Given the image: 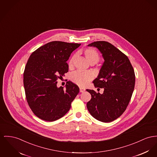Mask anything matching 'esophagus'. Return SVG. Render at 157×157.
<instances>
[{
    "mask_svg": "<svg viewBox=\"0 0 157 157\" xmlns=\"http://www.w3.org/2000/svg\"><path fill=\"white\" fill-rule=\"evenodd\" d=\"M85 91V89L83 88V87H80V92H83Z\"/></svg>",
    "mask_w": 157,
    "mask_h": 157,
    "instance_id": "1",
    "label": "esophagus"
}]
</instances>
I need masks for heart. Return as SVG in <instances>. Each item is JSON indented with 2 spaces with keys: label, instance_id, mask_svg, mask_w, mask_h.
Instances as JSON below:
<instances>
[{
  "label": "heart",
  "instance_id": "obj_1",
  "mask_svg": "<svg viewBox=\"0 0 157 157\" xmlns=\"http://www.w3.org/2000/svg\"><path fill=\"white\" fill-rule=\"evenodd\" d=\"M83 53L87 60L90 63H95L99 60V55L98 52L93 48H88L83 51ZM75 56L71 58L68 62L69 68H72L73 66L74 59ZM93 78V74L89 71H77L71 74L70 79L74 83L80 86H84Z\"/></svg>",
  "mask_w": 157,
  "mask_h": 157
}]
</instances>
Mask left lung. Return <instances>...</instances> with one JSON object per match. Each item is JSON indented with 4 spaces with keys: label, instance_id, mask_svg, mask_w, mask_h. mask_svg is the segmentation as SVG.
Listing matches in <instances>:
<instances>
[{
    "label": "left lung",
    "instance_id": "1",
    "mask_svg": "<svg viewBox=\"0 0 157 157\" xmlns=\"http://www.w3.org/2000/svg\"><path fill=\"white\" fill-rule=\"evenodd\" d=\"M89 46L96 47L104 59L98 76L93 81L95 87L104 88V93L87 89L91 99L87 108L94 118L111 122L125 111L133 94L135 74L128 57L110 43L97 41Z\"/></svg>",
    "mask_w": 157,
    "mask_h": 157
}]
</instances>
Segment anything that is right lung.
I'll return each mask as SVG.
<instances>
[{
    "instance_id": "right-lung-1",
    "label": "right lung",
    "mask_w": 157,
    "mask_h": 157,
    "mask_svg": "<svg viewBox=\"0 0 157 157\" xmlns=\"http://www.w3.org/2000/svg\"><path fill=\"white\" fill-rule=\"evenodd\" d=\"M81 44L61 41L48 43L32 53L24 72L26 99L39 118L53 121L65 115L79 93L78 86L68 81L58 87L57 80L68 71L67 61Z\"/></svg>"
}]
</instances>
